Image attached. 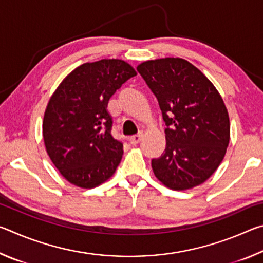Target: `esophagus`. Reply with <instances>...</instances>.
<instances>
[{
  "label": "esophagus",
  "mask_w": 263,
  "mask_h": 263,
  "mask_svg": "<svg viewBox=\"0 0 263 263\" xmlns=\"http://www.w3.org/2000/svg\"><path fill=\"white\" fill-rule=\"evenodd\" d=\"M141 138H142V135L141 133H139V135H136V136H132L128 138V141H130L131 145H137L138 142L141 140Z\"/></svg>",
  "instance_id": "esophagus-1"
}]
</instances>
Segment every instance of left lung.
I'll use <instances>...</instances> for the list:
<instances>
[{
    "mask_svg": "<svg viewBox=\"0 0 263 263\" xmlns=\"http://www.w3.org/2000/svg\"><path fill=\"white\" fill-rule=\"evenodd\" d=\"M138 72L158 99L166 123V148L152 160L153 173L169 189L202 184L225 157L230 118L224 101L197 67L181 58L141 62Z\"/></svg>",
    "mask_w": 263,
    "mask_h": 263,
    "instance_id": "left-lung-1",
    "label": "left lung"
}]
</instances>
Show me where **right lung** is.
I'll list each match as a JSON object with an SVG mask.
<instances>
[{"label":"right lung","instance_id":"add662e5","mask_svg":"<svg viewBox=\"0 0 263 263\" xmlns=\"http://www.w3.org/2000/svg\"><path fill=\"white\" fill-rule=\"evenodd\" d=\"M137 72L119 59L86 62L55 89L46 106L43 137L46 152L60 174L90 189L115 174L123 144L111 136L110 97Z\"/></svg>","mask_w":263,"mask_h":263}]
</instances>
